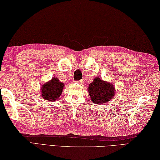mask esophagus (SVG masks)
<instances>
[{
  "instance_id": "34e87169",
  "label": "esophagus",
  "mask_w": 160,
  "mask_h": 160,
  "mask_svg": "<svg viewBox=\"0 0 160 160\" xmlns=\"http://www.w3.org/2000/svg\"><path fill=\"white\" fill-rule=\"evenodd\" d=\"M83 83V80H80V81H76V83H77V84H79V85H82Z\"/></svg>"
}]
</instances>
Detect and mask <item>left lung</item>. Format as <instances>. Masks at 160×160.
Wrapping results in <instances>:
<instances>
[{
    "label": "left lung",
    "instance_id": "left-lung-1",
    "mask_svg": "<svg viewBox=\"0 0 160 160\" xmlns=\"http://www.w3.org/2000/svg\"><path fill=\"white\" fill-rule=\"evenodd\" d=\"M90 99L95 104H104L113 98L116 95L115 87L101 77H95L88 86Z\"/></svg>",
    "mask_w": 160,
    "mask_h": 160
}]
</instances>
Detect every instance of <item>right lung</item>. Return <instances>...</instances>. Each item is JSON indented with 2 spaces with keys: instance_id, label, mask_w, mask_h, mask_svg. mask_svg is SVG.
Here are the masks:
<instances>
[{
  "instance_id": "obj_1",
  "label": "right lung",
  "mask_w": 160,
  "mask_h": 160,
  "mask_svg": "<svg viewBox=\"0 0 160 160\" xmlns=\"http://www.w3.org/2000/svg\"><path fill=\"white\" fill-rule=\"evenodd\" d=\"M65 84L61 82L57 77H53L50 81L41 86V96L49 102H54L61 95Z\"/></svg>"
}]
</instances>
